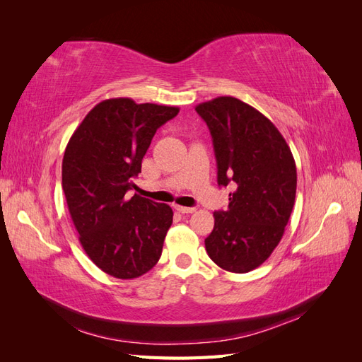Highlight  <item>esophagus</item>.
<instances>
[{
  "label": "esophagus",
  "instance_id": "34e87169",
  "mask_svg": "<svg viewBox=\"0 0 362 362\" xmlns=\"http://www.w3.org/2000/svg\"><path fill=\"white\" fill-rule=\"evenodd\" d=\"M175 208H177V210H178L180 213H182V214H189V213H194V211H196V208H194V206H182V205H177Z\"/></svg>",
  "mask_w": 362,
  "mask_h": 362
}]
</instances>
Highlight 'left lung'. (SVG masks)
Returning <instances> with one entry per match:
<instances>
[{
    "instance_id": "left-lung-1",
    "label": "left lung",
    "mask_w": 362,
    "mask_h": 362,
    "mask_svg": "<svg viewBox=\"0 0 362 362\" xmlns=\"http://www.w3.org/2000/svg\"><path fill=\"white\" fill-rule=\"evenodd\" d=\"M213 137L217 184H233L225 211H216L205 249L218 267L247 273L279 245L293 211L298 173L286 139L254 107L218 96L194 108Z\"/></svg>"
}]
</instances>
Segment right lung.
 Segmentation results:
<instances>
[{
    "instance_id": "right-lung-1",
    "label": "right lung",
    "mask_w": 362,
    "mask_h": 362,
    "mask_svg": "<svg viewBox=\"0 0 362 362\" xmlns=\"http://www.w3.org/2000/svg\"><path fill=\"white\" fill-rule=\"evenodd\" d=\"M178 107L112 98L96 104L74 131L62 163V187L80 243L110 276L134 279L154 267L173 211L139 194L133 178L156 131Z\"/></svg>"
}]
</instances>
